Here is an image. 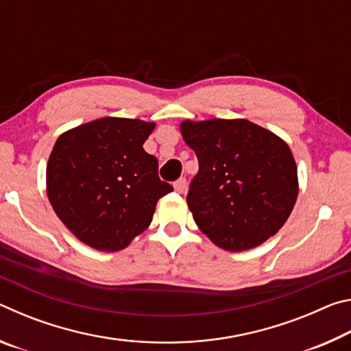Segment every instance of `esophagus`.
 <instances>
[{"label":"esophagus","instance_id":"obj_1","mask_svg":"<svg viewBox=\"0 0 351 351\" xmlns=\"http://www.w3.org/2000/svg\"><path fill=\"white\" fill-rule=\"evenodd\" d=\"M186 186H187L186 178H180V180H178V181L173 184V187H175V190H176L178 193H184V192H186Z\"/></svg>","mask_w":351,"mask_h":351}]
</instances>
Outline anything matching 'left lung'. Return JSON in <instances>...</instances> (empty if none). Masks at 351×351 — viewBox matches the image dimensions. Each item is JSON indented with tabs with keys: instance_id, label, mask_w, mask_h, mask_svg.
<instances>
[{
	"instance_id": "8db88e82",
	"label": "left lung",
	"mask_w": 351,
	"mask_h": 351,
	"mask_svg": "<svg viewBox=\"0 0 351 351\" xmlns=\"http://www.w3.org/2000/svg\"><path fill=\"white\" fill-rule=\"evenodd\" d=\"M180 130L199 162L187 206L201 232L232 252L276 235L299 195L287 142L246 119H187Z\"/></svg>"
}]
</instances>
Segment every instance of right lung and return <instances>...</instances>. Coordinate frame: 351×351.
<instances>
[{
  "instance_id": "add662e5",
  "label": "right lung",
  "mask_w": 351,
  "mask_h": 351,
  "mask_svg": "<svg viewBox=\"0 0 351 351\" xmlns=\"http://www.w3.org/2000/svg\"><path fill=\"white\" fill-rule=\"evenodd\" d=\"M154 122L104 117L58 136L46 167V193L69 232L104 252L125 249L173 187L144 150Z\"/></svg>"
}]
</instances>
